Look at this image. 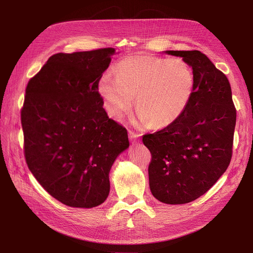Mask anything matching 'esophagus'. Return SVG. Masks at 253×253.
Instances as JSON below:
<instances>
[{
    "instance_id": "obj_1",
    "label": "esophagus",
    "mask_w": 253,
    "mask_h": 253,
    "mask_svg": "<svg viewBox=\"0 0 253 253\" xmlns=\"http://www.w3.org/2000/svg\"><path fill=\"white\" fill-rule=\"evenodd\" d=\"M129 138L132 142H137L139 141V138H140V134L138 133H135V132H132V131H129Z\"/></svg>"
}]
</instances>
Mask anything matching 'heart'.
I'll list each match as a JSON object with an SVG mask.
<instances>
[{"mask_svg":"<svg viewBox=\"0 0 253 253\" xmlns=\"http://www.w3.org/2000/svg\"><path fill=\"white\" fill-rule=\"evenodd\" d=\"M116 77L104 75L98 91L109 115L121 119L133 105L140 125L163 128L187 110L195 89L191 66L181 58L134 55L120 61Z\"/></svg>","mask_w":253,"mask_h":253,"instance_id":"heart-1","label":"heart"}]
</instances>
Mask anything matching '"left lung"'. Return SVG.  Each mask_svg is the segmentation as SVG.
I'll return each mask as SVG.
<instances>
[{"instance_id":"left-lung-1","label":"left lung","mask_w":253,"mask_h":253,"mask_svg":"<svg viewBox=\"0 0 253 253\" xmlns=\"http://www.w3.org/2000/svg\"><path fill=\"white\" fill-rule=\"evenodd\" d=\"M194 72L195 89L174 123L142 136L152 154L150 189L162 203L177 205L204 195L227 170L232 158L236 110L228 78L202 52L167 50Z\"/></svg>"}]
</instances>
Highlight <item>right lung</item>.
Segmentation results:
<instances>
[{"instance_id":"obj_1","label":"right lung","mask_w":253,"mask_h":253,"mask_svg":"<svg viewBox=\"0 0 253 253\" xmlns=\"http://www.w3.org/2000/svg\"><path fill=\"white\" fill-rule=\"evenodd\" d=\"M114 48L52 55L26 86L24 154L40 184L62 204L92 208L110 193V171L129 148L103 109L98 83Z\"/></svg>"}]
</instances>
